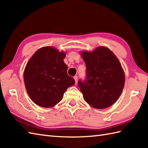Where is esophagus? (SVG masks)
Listing matches in <instances>:
<instances>
[{
	"label": "esophagus",
	"mask_w": 148,
	"mask_h": 148,
	"mask_svg": "<svg viewBox=\"0 0 148 148\" xmlns=\"http://www.w3.org/2000/svg\"><path fill=\"white\" fill-rule=\"evenodd\" d=\"M74 80H75V83H76V84L77 82V76H75L74 77Z\"/></svg>",
	"instance_id": "1"
}]
</instances>
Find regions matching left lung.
I'll use <instances>...</instances> for the list:
<instances>
[{"mask_svg": "<svg viewBox=\"0 0 148 148\" xmlns=\"http://www.w3.org/2000/svg\"><path fill=\"white\" fill-rule=\"evenodd\" d=\"M81 54L86 64V77L79 81L78 86L84 100L94 108H109L118 99L124 87L125 73L120 62L103 46Z\"/></svg>", "mask_w": 148, "mask_h": 148, "instance_id": "8db88e82", "label": "left lung"}]
</instances>
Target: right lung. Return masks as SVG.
I'll return each mask as SVG.
<instances>
[{
  "label": "right lung",
  "mask_w": 148,
  "mask_h": 148,
  "mask_svg": "<svg viewBox=\"0 0 148 148\" xmlns=\"http://www.w3.org/2000/svg\"><path fill=\"white\" fill-rule=\"evenodd\" d=\"M64 52L45 46L34 53L25 69L23 77L27 92L37 106L51 108L61 101L69 87L75 84L67 74Z\"/></svg>",
  "instance_id": "right-lung-1"
}]
</instances>
